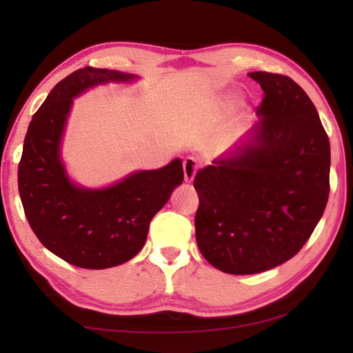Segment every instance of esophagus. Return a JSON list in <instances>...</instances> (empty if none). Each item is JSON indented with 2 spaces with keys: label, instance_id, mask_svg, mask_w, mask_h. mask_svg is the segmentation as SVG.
<instances>
[{
  "label": "esophagus",
  "instance_id": "obj_1",
  "mask_svg": "<svg viewBox=\"0 0 353 353\" xmlns=\"http://www.w3.org/2000/svg\"><path fill=\"white\" fill-rule=\"evenodd\" d=\"M196 171H198V162L193 157H188L183 160V177L185 182H191L196 176Z\"/></svg>",
  "mask_w": 353,
  "mask_h": 353
}]
</instances>
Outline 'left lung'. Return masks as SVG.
Masks as SVG:
<instances>
[{
	"instance_id": "8db88e82",
	"label": "left lung",
	"mask_w": 353,
	"mask_h": 353,
	"mask_svg": "<svg viewBox=\"0 0 353 353\" xmlns=\"http://www.w3.org/2000/svg\"><path fill=\"white\" fill-rule=\"evenodd\" d=\"M260 121L225 157L196 172L194 227L204 259L244 276L292 259L324 214L330 143L312 99L288 76L254 71Z\"/></svg>"
}]
</instances>
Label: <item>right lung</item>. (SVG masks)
I'll use <instances>...</instances> for the list:
<instances>
[{
    "instance_id": "obj_1",
    "label": "right lung",
    "mask_w": 353,
    "mask_h": 353,
    "mask_svg": "<svg viewBox=\"0 0 353 353\" xmlns=\"http://www.w3.org/2000/svg\"><path fill=\"white\" fill-rule=\"evenodd\" d=\"M137 76L85 67L65 77L29 123L19 165V191L28 223L40 243L70 265L105 270L129 261L145 246L149 223L183 181L182 160L135 171L105 188L70 181L61 157L73 98L107 82Z\"/></svg>"
}]
</instances>
